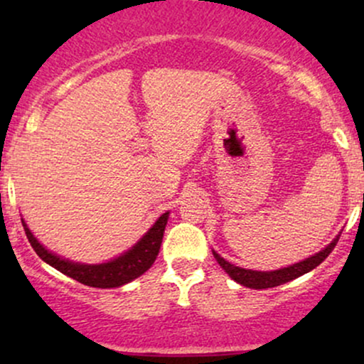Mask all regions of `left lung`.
<instances>
[{"mask_svg": "<svg viewBox=\"0 0 364 364\" xmlns=\"http://www.w3.org/2000/svg\"><path fill=\"white\" fill-rule=\"evenodd\" d=\"M339 236L337 235L333 237L330 243L325 246L323 250H320L318 253L311 255V257L304 258V260L298 262V263H292V265L284 267V269H277V270H269V272H262V270H252V269H243V267H236L232 263H229L228 260H224L219 253L212 250L214 253L217 263L225 270V274L236 281L241 286L250 287V289H267V287H275V286H281V284H286L292 281V279H298L301 275L308 274L310 270L318 267L325 258L332 253V250L336 248L337 241H339Z\"/></svg>", "mask_w": 364, "mask_h": 364, "instance_id": "left-lung-1", "label": "left lung"}]
</instances>
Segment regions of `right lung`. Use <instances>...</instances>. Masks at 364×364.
<instances>
[{"label": "right lung", "instance_id": "1", "mask_svg": "<svg viewBox=\"0 0 364 364\" xmlns=\"http://www.w3.org/2000/svg\"><path fill=\"white\" fill-rule=\"evenodd\" d=\"M169 212H164L152 228L145 232L144 236L136 241L132 248L121 253L119 257L111 258V260L102 263H80L68 260L61 255L49 252L44 245L37 241V237L32 235L28 225L22 219L25 235L31 241L32 248L39 255L48 265L60 270L61 274L68 275L75 281L85 284L90 287H101V289H111V287H121L124 284L135 281L141 274H145L156 262L159 250H161L162 237H164V229L168 224Z\"/></svg>", "mask_w": 364, "mask_h": 364}]
</instances>
